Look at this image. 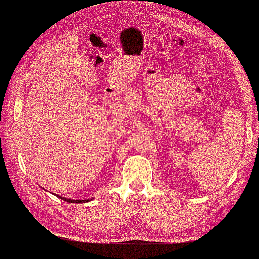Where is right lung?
I'll return each mask as SVG.
<instances>
[{"label":"right lung","instance_id":"1","mask_svg":"<svg viewBox=\"0 0 259 259\" xmlns=\"http://www.w3.org/2000/svg\"><path fill=\"white\" fill-rule=\"evenodd\" d=\"M57 196V195H56ZM59 198H61L62 200H64V201H67V202H72V203H83V202H88V201H90V199H85V200H73V199H68V198H64V197H60V196H58Z\"/></svg>","mask_w":259,"mask_h":259}]
</instances>
